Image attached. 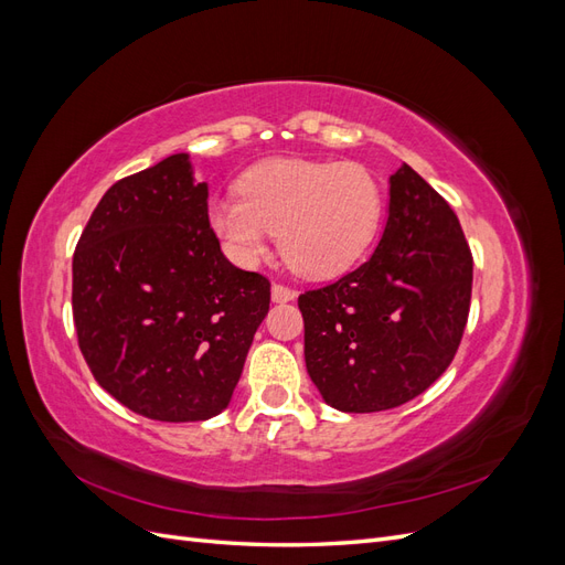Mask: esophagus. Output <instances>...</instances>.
Segmentation results:
<instances>
[{
  "mask_svg": "<svg viewBox=\"0 0 565 565\" xmlns=\"http://www.w3.org/2000/svg\"><path fill=\"white\" fill-rule=\"evenodd\" d=\"M270 297H273V301L282 303V301H292V299L297 297V292H295L292 287H287V285H282V282H273V287H270Z\"/></svg>",
  "mask_w": 565,
  "mask_h": 565,
  "instance_id": "obj_1",
  "label": "esophagus"
}]
</instances>
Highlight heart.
<instances>
[{"label":"heart","instance_id":"1","mask_svg":"<svg viewBox=\"0 0 565 565\" xmlns=\"http://www.w3.org/2000/svg\"><path fill=\"white\" fill-rule=\"evenodd\" d=\"M241 198L216 200L212 226L235 259L262 256L278 231L285 262L301 276L328 278L353 266L380 231L384 191L367 167L276 158L237 181Z\"/></svg>","mask_w":565,"mask_h":565}]
</instances>
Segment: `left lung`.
I'll use <instances>...</instances> for the list:
<instances>
[{
	"label": "left lung",
	"mask_w": 565,
	"mask_h": 565,
	"mask_svg": "<svg viewBox=\"0 0 565 565\" xmlns=\"http://www.w3.org/2000/svg\"><path fill=\"white\" fill-rule=\"evenodd\" d=\"M473 256L450 204L413 167L391 177L377 249L299 295L313 384L344 413L413 401L448 370L467 328Z\"/></svg>",
	"instance_id": "left-lung-1"
}]
</instances>
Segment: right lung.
Returning a JSON list of instances; mask_svg holds the SVG:
<instances>
[{
    "label": "right lung",
    "instance_id": "1",
    "mask_svg": "<svg viewBox=\"0 0 565 565\" xmlns=\"http://www.w3.org/2000/svg\"><path fill=\"white\" fill-rule=\"evenodd\" d=\"M185 152L119 179L73 254L77 344L94 380L158 422L218 415L241 380L270 280L233 266Z\"/></svg>",
    "mask_w": 565,
    "mask_h": 565
}]
</instances>
